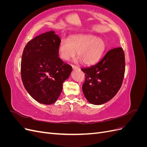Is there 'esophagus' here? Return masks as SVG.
<instances>
[{
  "label": "esophagus",
  "instance_id": "34e87169",
  "mask_svg": "<svg viewBox=\"0 0 147 147\" xmlns=\"http://www.w3.org/2000/svg\"><path fill=\"white\" fill-rule=\"evenodd\" d=\"M72 69L74 70H78V69H79V67H77V66H75V65H72Z\"/></svg>",
  "mask_w": 147,
  "mask_h": 147
}]
</instances>
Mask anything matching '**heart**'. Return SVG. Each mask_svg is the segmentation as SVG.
Listing matches in <instances>:
<instances>
[{"instance_id": "obj_1", "label": "heart", "mask_w": 147, "mask_h": 147, "mask_svg": "<svg viewBox=\"0 0 147 147\" xmlns=\"http://www.w3.org/2000/svg\"><path fill=\"white\" fill-rule=\"evenodd\" d=\"M105 48L106 43L103 38L90 34H75L67 40L61 41L57 52L61 59L69 61L77 51L78 58L76 61L91 65L99 60Z\"/></svg>"}]
</instances>
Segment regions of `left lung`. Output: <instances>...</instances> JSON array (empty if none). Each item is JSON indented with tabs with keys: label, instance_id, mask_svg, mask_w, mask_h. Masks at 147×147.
I'll list each match as a JSON object with an SVG mask.
<instances>
[{
	"label": "left lung",
	"instance_id": "obj_1",
	"mask_svg": "<svg viewBox=\"0 0 147 147\" xmlns=\"http://www.w3.org/2000/svg\"><path fill=\"white\" fill-rule=\"evenodd\" d=\"M81 70L85 73L82 90L87 100L94 105L105 104L117 94L121 86L125 72L123 48L112 49L99 63Z\"/></svg>",
	"mask_w": 147,
	"mask_h": 147
}]
</instances>
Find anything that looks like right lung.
Here are the masks:
<instances>
[{"mask_svg":"<svg viewBox=\"0 0 147 147\" xmlns=\"http://www.w3.org/2000/svg\"><path fill=\"white\" fill-rule=\"evenodd\" d=\"M61 38L54 30L40 34L30 40L22 55L21 73L23 85L34 99L52 104L57 100L63 84L72 67L58 57Z\"/></svg>","mask_w":147,"mask_h":147,"instance_id":"1","label":"right lung"}]
</instances>
